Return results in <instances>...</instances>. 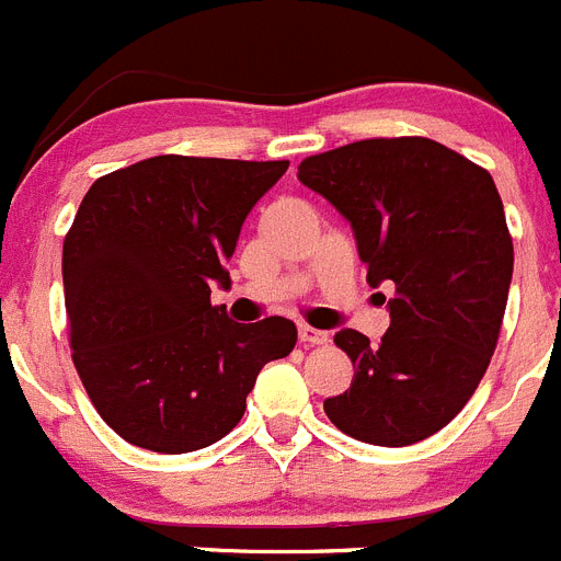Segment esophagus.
Wrapping results in <instances>:
<instances>
[{
	"label": "esophagus",
	"instance_id": "esophagus-1",
	"mask_svg": "<svg viewBox=\"0 0 561 561\" xmlns=\"http://www.w3.org/2000/svg\"><path fill=\"white\" fill-rule=\"evenodd\" d=\"M297 336L304 345H325L329 342V331H320V329H311V325L300 323L297 325Z\"/></svg>",
	"mask_w": 561,
	"mask_h": 561
}]
</instances>
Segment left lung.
I'll return each mask as SVG.
<instances>
[{
    "label": "left lung",
    "mask_w": 561,
    "mask_h": 561,
    "mask_svg": "<svg viewBox=\"0 0 561 561\" xmlns=\"http://www.w3.org/2000/svg\"><path fill=\"white\" fill-rule=\"evenodd\" d=\"M297 180L351 221L368 284L396 286L379 345L336 331L354 381L325 415L376 447L430 438L472 399L503 325L514 247L492 173L427 137H376L306 157Z\"/></svg>",
    "instance_id": "8db88e82"
}]
</instances>
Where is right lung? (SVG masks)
Listing matches in <instances>:
<instances>
[{"mask_svg": "<svg viewBox=\"0 0 561 561\" xmlns=\"http://www.w3.org/2000/svg\"><path fill=\"white\" fill-rule=\"evenodd\" d=\"M289 162L162 153L89 187L64 238L72 362L114 433L151 453L210 447L236 427L286 317L232 323L210 304L255 202Z\"/></svg>", "mask_w": 561, "mask_h": 561, "instance_id": "1", "label": "right lung"}]
</instances>
